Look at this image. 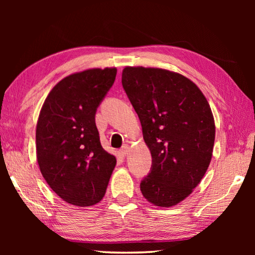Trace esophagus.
Masks as SVG:
<instances>
[{"label": "esophagus", "mask_w": 255, "mask_h": 255, "mask_svg": "<svg viewBox=\"0 0 255 255\" xmlns=\"http://www.w3.org/2000/svg\"><path fill=\"white\" fill-rule=\"evenodd\" d=\"M129 150H130V147H129L128 144H125V145H123V148L121 149V151H119V152H121V154L124 156V155L128 154Z\"/></svg>", "instance_id": "esophagus-1"}]
</instances>
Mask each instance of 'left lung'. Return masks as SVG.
I'll return each mask as SVG.
<instances>
[{
	"label": "left lung",
	"mask_w": 255,
	"mask_h": 255,
	"mask_svg": "<svg viewBox=\"0 0 255 255\" xmlns=\"http://www.w3.org/2000/svg\"><path fill=\"white\" fill-rule=\"evenodd\" d=\"M122 82L152 156L140 191L152 205L172 207L193 193L210 164L213 112L198 86L177 72L125 67Z\"/></svg>",
	"instance_id": "left-lung-1"
}]
</instances>
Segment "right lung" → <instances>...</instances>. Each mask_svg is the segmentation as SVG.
Segmentation results:
<instances>
[{
    "instance_id": "1",
    "label": "right lung",
    "mask_w": 255,
    "mask_h": 255,
    "mask_svg": "<svg viewBox=\"0 0 255 255\" xmlns=\"http://www.w3.org/2000/svg\"><path fill=\"white\" fill-rule=\"evenodd\" d=\"M116 73V68H94L68 75L53 86L38 117L41 174L59 197L78 207L101 202L115 169V155L101 144L95 113Z\"/></svg>"
}]
</instances>
